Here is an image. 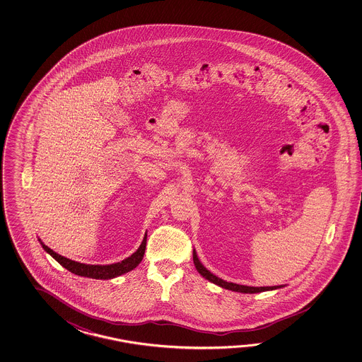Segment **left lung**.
Wrapping results in <instances>:
<instances>
[{
    "label": "left lung",
    "mask_w": 362,
    "mask_h": 362,
    "mask_svg": "<svg viewBox=\"0 0 362 362\" xmlns=\"http://www.w3.org/2000/svg\"><path fill=\"white\" fill-rule=\"evenodd\" d=\"M192 260H194V265H195L197 270L199 272L200 276H203V277L208 279L209 282H212V284H215V285L220 286V287H223V288H226V290L237 291V293H262V291H270V290H277L279 287H282V286L252 287V286L237 285V284H233V282H226V281H223L221 278L216 277L215 274H212L209 270L206 269V268L202 265V262H199V259H198V256H197V252H195V251H192Z\"/></svg>",
    "instance_id": "1"
}]
</instances>
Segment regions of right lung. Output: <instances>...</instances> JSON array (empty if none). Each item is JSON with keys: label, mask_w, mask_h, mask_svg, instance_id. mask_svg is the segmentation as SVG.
Listing matches in <instances>:
<instances>
[{"label": "right lung", "mask_w": 362, "mask_h": 362, "mask_svg": "<svg viewBox=\"0 0 362 362\" xmlns=\"http://www.w3.org/2000/svg\"><path fill=\"white\" fill-rule=\"evenodd\" d=\"M146 238L147 234H145L141 246L139 247V250L134 254L131 255L127 259H124L123 262L110 264V265H90V264H83V262L69 260L67 257L54 252L52 248L45 246L41 242V239H39V240L41 242V246L47 251V254L53 256L63 268L69 270L71 273H74L76 276H81V277L94 278V279H111V278L119 277L124 273L131 272L139 265V262H142L145 250H146Z\"/></svg>", "instance_id": "obj_1"}]
</instances>
